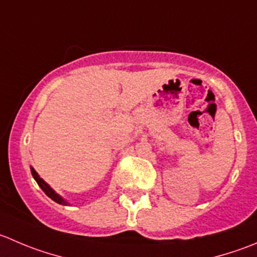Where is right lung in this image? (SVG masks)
Instances as JSON below:
<instances>
[{
    "mask_svg": "<svg viewBox=\"0 0 257 257\" xmlns=\"http://www.w3.org/2000/svg\"><path fill=\"white\" fill-rule=\"evenodd\" d=\"M31 173H32V177H34V178H35V181L37 182V184H39V186L41 187L42 191H44L45 193H46V195L49 196V197L51 198L52 201H55V202L60 203V205H68V202H66V201L64 200V198H62L61 196L57 195L56 192H55L54 189H52L51 187H50L49 184H47L46 182L44 181V179L40 178V176H39V174H37V172L35 171V169L32 168V167H31Z\"/></svg>",
    "mask_w": 257,
    "mask_h": 257,
    "instance_id": "add662e5",
    "label": "right lung"
}]
</instances>
